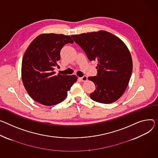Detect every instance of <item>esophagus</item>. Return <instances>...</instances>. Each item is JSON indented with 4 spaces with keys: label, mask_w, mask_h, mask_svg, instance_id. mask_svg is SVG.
Returning a JSON list of instances; mask_svg holds the SVG:
<instances>
[{
    "label": "esophagus",
    "mask_w": 158,
    "mask_h": 158,
    "mask_svg": "<svg viewBox=\"0 0 158 158\" xmlns=\"http://www.w3.org/2000/svg\"><path fill=\"white\" fill-rule=\"evenodd\" d=\"M79 79H80L81 81L84 82V81H87L88 77H87V76H83L82 77H79Z\"/></svg>",
    "instance_id": "1"
}]
</instances>
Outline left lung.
<instances>
[{
  "label": "left lung",
  "instance_id": "left-lung-1",
  "mask_svg": "<svg viewBox=\"0 0 158 158\" xmlns=\"http://www.w3.org/2000/svg\"><path fill=\"white\" fill-rule=\"evenodd\" d=\"M89 60H98L96 76L89 77L96 86L90 98L108 104L120 98L125 91L132 73V60L124 43L105 31L72 35Z\"/></svg>",
  "mask_w": 158,
  "mask_h": 158
}]
</instances>
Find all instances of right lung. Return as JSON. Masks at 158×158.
Wrapping results in <instances>:
<instances>
[{"instance_id": "obj_1", "label": "right lung", "mask_w": 158, "mask_h": 158, "mask_svg": "<svg viewBox=\"0 0 158 158\" xmlns=\"http://www.w3.org/2000/svg\"><path fill=\"white\" fill-rule=\"evenodd\" d=\"M73 42L69 36L42 34L27 48L22 61V80L28 94L36 102L46 106L62 102L76 82L75 75L55 76L54 72L55 67L60 68L61 49Z\"/></svg>"}]
</instances>
